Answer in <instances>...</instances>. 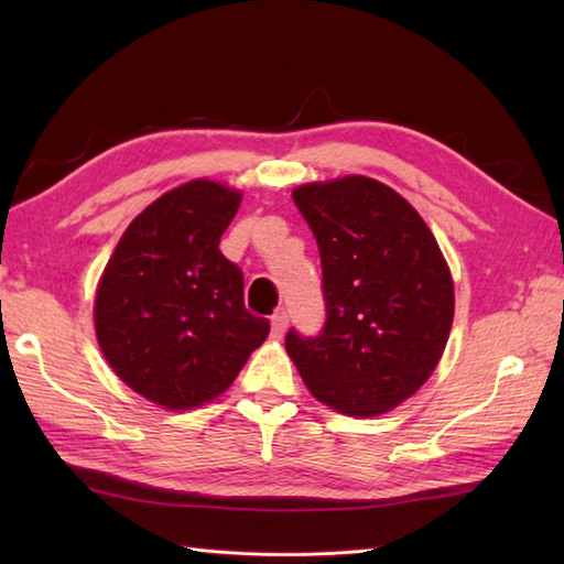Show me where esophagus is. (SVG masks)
Returning <instances> with one entry per match:
<instances>
[{"label": "esophagus", "mask_w": 564, "mask_h": 564, "mask_svg": "<svg viewBox=\"0 0 564 564\" xmlns=\"http://www.w3.org/2000/svg\"><path fill=\"white\" fill-rule=\"evenodd\" d=\"M285 327H289V315L285 313H275L271 317V337L273 339H281L285 334Z\"/></svg>", "instance_id": "1"}]
</instances>
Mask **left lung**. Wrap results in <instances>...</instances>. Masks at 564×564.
Listing matches in <instances>:
<instances>
[{"mask_svg": "<svg viewBox=\"0 0 564 564\" xmlns=\"http://www.w3.org/2000/svg\"><path fill=\"white\" fill-rule=\"evenodd\" d=\"M322 259L327 319L285 334L307 390L349 416L390 412L424 386L453 325V279L426 223L398 191L344 176L293 191Z\"/></svg>", "mask_w": 564, "mask_h": 564, "instance_id": "left-lung-1", "label": "left lung"}]
</instances>
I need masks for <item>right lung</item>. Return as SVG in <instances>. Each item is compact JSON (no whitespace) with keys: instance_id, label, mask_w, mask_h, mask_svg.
I'll list each match as a JSON object with an SVG mask.
<instances>
[{"instance_id":"right-lung-1","label":"right lung","mask_w":564,"mask_h":564,"mask_svg":"<svg viewBox=\"0 0 564 564\" xmlns=\"http://www.w3.org/2000/svg\"><path fill=\"white\" fill-rule=\"evenodd\" d=\"M239 191L196 178L128 225L94 303L101 354L128 388L164 410H191L232 386L269 319L245 307V275L220 237Z\"/></svg>"}]
</instances>
